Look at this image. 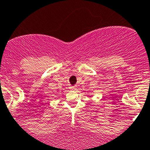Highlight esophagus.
<instances>
[{"label":"esophagus","instance_id":"34e87169","mask_svg":"<svg viewBox=\"0 0 150 150\" xmlns=\"http://www.w3.org/2000/svg\"><path fill=\"white\" fill-rule=\"evenodd\" d=\"M70 90H77V87L76 86H71L70 88Z\"/></svg>","mask_w":150,"mask_h":150}]
</instances>
